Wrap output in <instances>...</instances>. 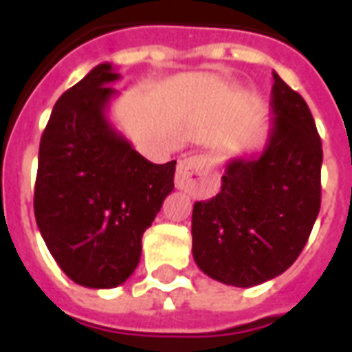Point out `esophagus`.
Masks as SVG:
<instances>
[{"instance_id":"34e87169","label":"esophagus","mask_w":352,"mask_h":352,"mask_svg":"<svg viewBox=\"0 0 352 352\" xmlns=\"http://www.w3.org/2000/svg\"><path fill=\"white\" fill-rule=\"evenodd\" d=\"M207 158L201 156V154H194V156H188L184 160L179 162L177 166V173H175V186L181 188V190H186L188 186L192 184V177L198 175L201 169L206 168Z\"/></svg>"}]
</instances>
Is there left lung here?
Instances as JSON below:
<instances>
[{
	"mask_svg": "<svg viewBox=\"0 0 352 352\" xmlns=\"http://www.w3.org/2000/svg\"><path fill=\"white\" fill-rule=\"evenodd\" d=\"M270 138L258 158H234L221 192L196 201L192 254L201 272L249 288L287 272L320 209L322 143L307 103L273 73Z\"/></svg>",
	"mask_w": 352,
	"mask_h": 352,
	"instance_id": "left-lung-1",
	"label": "left lung"
}]
</instances>
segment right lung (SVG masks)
Returning <instances> with one entry per match:
<instances>
[{
    "label": "right lung",
    "instance_id": "add662e5",
    "mask_svg": "<svg viewBox=\"0 0 352 352\" xmlns=\"http://www.w3.org/2000/svg\"><path fill=\"white\" fill-rule=\"evenodd\" d=\"M116 79L100 64L65 90L39 145L35 221L62 272L88 288H115L133 273L175 175V160L148 162L107 120Z\"/></svg>",
    "mask_w": 352,
    "mask_h": 352
}]
</instances>
